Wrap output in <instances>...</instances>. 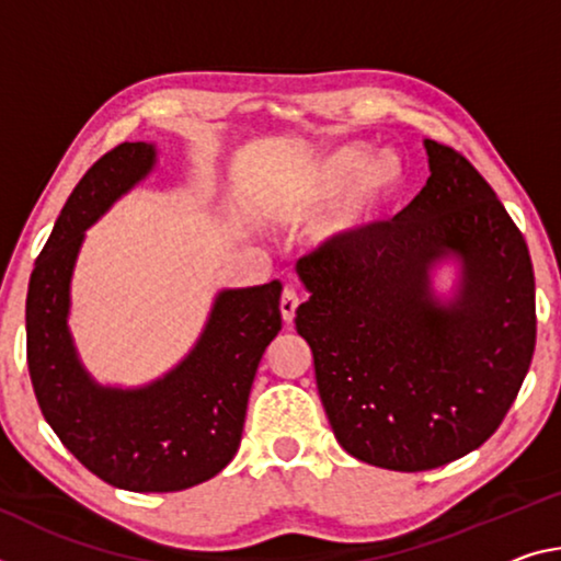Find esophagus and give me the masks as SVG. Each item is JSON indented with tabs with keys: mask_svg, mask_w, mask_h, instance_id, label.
Wrapping results in <instances>:
<instances>
[{
	"mask_svg": "<svg viewBox=\"0 0 561 561\" xmlns=\"http://www.w3.org/2000/svg\"><path fill=\"white\" fill-rule=\"evenodd\" d=\"M297 307H299V295L291 287H284L282 291V299H279V309H282V319L284 322H291L297 314Z\"/></svg>",
	"mask_w": 561,
	"mask_h": 561,
	"instance_id": "obj_1",
	"label": "esophagus"
}]
</instances>
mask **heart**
<instances>
[{"label":"heart","mask_w":561,"mask_h":561,"mask_svg":"<svg viewBox=\"0 0 561 561\" xmlns=\"http://www.w3.org/2000/svg\"><path fill=\"white\" fill-rule=\"evenodd\" d=\"M404 184L407 167L397 152H381L369 159L367 147L342 145L301 172L287 194V204L295 211H312L340 196L317 225L319 244L334 247L369 225L402 194Z\"/></svg>","instance_id":"1"}]
</instances>
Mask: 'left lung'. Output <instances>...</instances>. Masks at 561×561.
Listing matches in <instances>:
<instances>
[{
  "label": "left lung",
  "instance_id": "obj_1",
  "mask_svg": "<svg viewBox=\"0 0 561 561\" xmlns=\"http://www.w3.org/2000/svg\"><path fill=\"white\" fill-rule=\"evenodd\" d=\"M430 180L392 221L297 262L309 299L297 332L317 389L352 457L424 472L492 437L537 342L535 270L522 232L465 157L424 139ZM457 259L442 302L431 266Z\"/></svg>",
  "mask_w": 561,
  "mask_h": 561
}]
</instances>
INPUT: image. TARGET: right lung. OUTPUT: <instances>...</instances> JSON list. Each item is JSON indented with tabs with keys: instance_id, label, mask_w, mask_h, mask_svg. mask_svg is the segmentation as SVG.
<instances>
[{
	"instance_id": "add662e5",
	"label": "right lung",
	"mask_w": 561,
	"mask_h": 561,
	"mask_svg": "<svg viewBox=\"0 0 561 561\" xmlns=\"http://www.w3.org/2000/svg\"><path fill=\"white\" fill-rule=\"evenodd\" d=\"M154 164L147 141L96 159L69 194L26 291V364L44 420L89 472L129 492H180L232 461L256 367L282 329L274 279L219 291L192 352L152 385L104 387L82 367L67 324L79 247Z\"/></svg>"
}]
</instances>
